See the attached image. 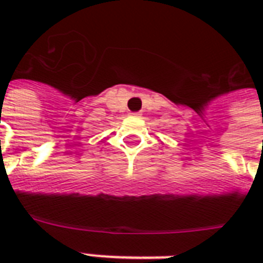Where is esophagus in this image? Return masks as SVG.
Returning <instances> with one entry per match:
<instances>
[{
	"label": "esophagus",
	"instance_id": "1",
	"mask_svg": "<svg viewBox=\"0 0 263 263\" xmlns=\"http://www.w3.org/2000/svg\"><path fill=\"white\" fill-rule=\"evenodd\" d=\"M131 116H134V117H139V113H131Z\"/></svg>",
	"mask_w": 263,
	"mask_h": 263
}]
</instances>
